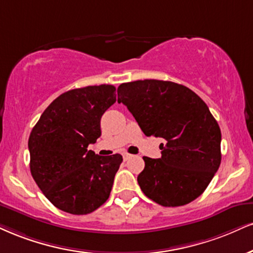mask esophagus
I'll return each mask as SVG.
<instances>
[{
    "label": "esophagus",
    "mask_w": 253,
    "mask_h": 253,
    "mask_svg": "<svg viewBox=\"0 0 253 253\" xmlns=\"http://www.w3.org/2000/svg\"><path fill=\"white\" fill-rule=\"evenodd\" d=\"M130 157H132V154H129V153H124V154H123L124 160H128Z\"/></svg>",
    "instance_id": "1"
}]
</instances>
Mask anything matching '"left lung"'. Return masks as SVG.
Here are the masks:
<instances>
[{
  "instance_id": "8db88e82",
  "label": "left lung",
  "mask_w": 253,
  "mask_h": 253,
  "mask_svg": "<svg viewBox=\"0 0 253 253\" xmlns=\"http://www.w3.org/2000/svg\"><path fill=\"white\" fill-rule=\"evenodd\" d=\"M145 135L166 140L161 158L144 157L138 184L146 197L167 208L193 202L211 182L221 161V133L205 102L171 81L138 80L118 87Z\"/></svg>"
}]
</instances>
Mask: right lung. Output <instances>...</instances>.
<instances>
[{
    "label": "right lung",
    "mask_w": 253,
    "mask_h": 253,
    "mask_svg": "<svg viewBox=\"0 0 253 253\" xmlns=\"http://www.w3.org/2000/svg\"><path fill=\"white\" fill-rule=\"evenodd\" d=\"M117 101L112 84L61 94L45 108L29 135L30 173L57 209L88 214L111 194L123 157L87 150L101 135L102 114Z\"/></svg>",
    "instance_id": "right-lung-1"
}]
</instances>
